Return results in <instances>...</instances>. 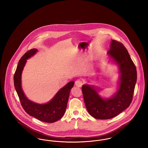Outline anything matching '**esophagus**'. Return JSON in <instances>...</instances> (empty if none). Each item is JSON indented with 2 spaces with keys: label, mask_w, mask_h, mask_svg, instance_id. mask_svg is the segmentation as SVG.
Masks as SVG:
<instances>
[{
  "label": "esophagus",
  "mask_w": 148,
  "mask_h": 148,
  "mask_svg": "<svg viewBox=\"0 0 148 148\" xmlns=\"http://www.w3.org/2000/svg\"><path fill=\"white\" fill-rule=\"evenodd\" d=\"M83 82H82L80 80H77V81L75 82V85L77 87H79V88L82 87V86L83 85Z\"/></svg>",
  "instance_id": "esophagus-1"
}]
</instances>
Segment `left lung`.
<instances>
[{
	"label": "left lung",
	"mask_w": 148,
	"mask_h": 148,
	"mask_svg": "<svg viewBox=\"0 0 148 148\" xmlns=\"http://www.w3.org/2000/svg\"><path fill=\"white\" fill-rule=\"evenodd\" d=\"M107 55L110 61L118 67L119 77L116 91L109 98L101 97V89L93 85L84 84L82 92L85 105L89 114L98 119H109L127 108L133 99L136 83V67L125 47L112 40Z\"/></svg>",
	"instance_id": "1"
}]
</instances>
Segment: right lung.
<instances>
[{"label":"right lung","instance_id":"add662e5","mask_svg":"<svg viewBox=\"0 0 148 148\" xmlns=\"http://www.w3.org/2000/svg\"><path fill=\"white\" fill-rule=\"evenodd\" d=\"M37 51L38 50L33 48L21 57L14 74V86L21 106L29 115L44 122L51 123L60 119L63 116L74 82L71 81L60 89L54 97L47 103L39 104L29 100L22 89L21 74L27 59L34 56Z\"/></svg>","mask_w":148,"mask_h":148}]
</instances>
